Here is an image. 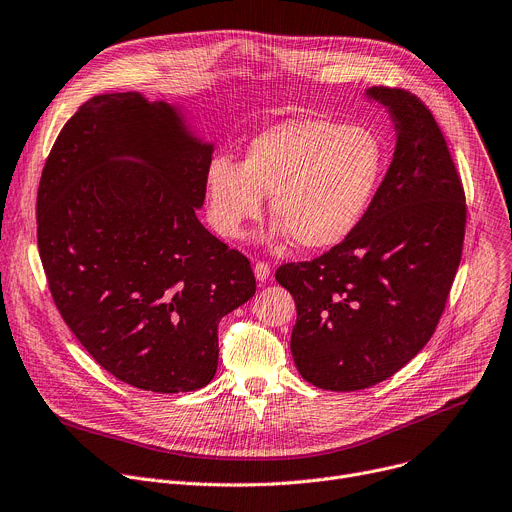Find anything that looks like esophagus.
<instances>
[{
  "label": "esophagus",
  "mask_w": 512,
  "mask_h": 512,
  "mask_svg": "<svg viewBox=\"0 0 512 512\" xmlns=\"http://www.w3.org/2000/svg\"><path fill=\"white\" fill-rule=\"evenodd\" d=\"M254 274H256V279L260 283H266L270 279V264L268 262H256L254 264Z\"/></svg>",
  "instance_id": "obj_1"
}]
</instances>
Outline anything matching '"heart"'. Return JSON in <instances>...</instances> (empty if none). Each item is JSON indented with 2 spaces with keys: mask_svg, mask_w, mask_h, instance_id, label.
<instances>
[{
  "mask_svg": "<svg viewBox=\"0 0 512 512\" xmlns=\"http://www.w3.org/2000/svg\"><path fill=\"white\" fill-rule=\"evenodd\" d=\"M383 166V143L367 127L285 121L248 143L242 166L227 157L209 164L207 215L223 238H238L246 221L260 217L270 194L277 217L270 238H293L301 250H330L369 213Z\"/></svg>",
  "mask_w": 512,
  "mask_h": 512,
  "instance_id": "obj_1",
  "label": "heart"
}]
</instances>
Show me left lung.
I'll return each instance as SVG.
<instances>
[{"mask_svg": "<svg viewBox=\"0 0 512 512\" xmlns=\"http://www.w3.org/2000/svg\"><path fill=\"white\" fill-rule=\"evenodd\" d=\"M396 129L375 201L342 244L277 274L295 299L291 352L305 381L371 387L410 363L435 332L461 260L465 194L447 141L410 92L371 88Z\"/></svg>", "mask_w": 512, "mask_h": 512, "instance_id": "left-lung-1", "label": "left lung"}]
</instances>
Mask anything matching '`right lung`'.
<instances>
[{"label":"right lung","mask_w":512,"mask_h":512,"mask_svg":"<svg viewBox=\"0 0 512 512\" xmlns=\"http://www.w3.org/2000/svg\"><path fill=\"white\" fill-rule=\"evenodd\" d=\"M213 143L141 92L84 102L36 199L55 305L92 359L133 387L178 393L217 371V326L256 293L250 260L196 219Z\"/></svg>","instance_id":"right-lung-1"}]
</instances>
